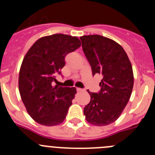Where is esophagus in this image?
I'll list each match as a JSON object with an SVG mask.
<instances>
[{
    "label": "esophagus",
    "instance_id": "obj_1",
    "mask_svg": "<svg viewBox=\"0 0 155 155\" xmlns=\"http://www.w3.org/2000/svg\"><path fill=\"white\" fill-rule=\"evenodd\" d=\"M76 90H77L78 92L84 91V89L83 88H80V87H77V88H76Z\"/></svg>",
    "mask_w": 155,
    "mask_h": 155
}]
</instances>
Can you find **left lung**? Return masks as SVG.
<instances>
[{
    "label": "left lung",
    "instance_id": "8db88e82",
    "mask_svg": "<svg viewBox=\"0 0 155 155\" xmlns=\"http://www.w3.org/2000/svg\"><path fill=\"white\" fill-rule=\"evenodd\" d=\"M80 40L93 76H103L99 92L87 90L91 101L84 108V115L93 125H108L118 119L130 97L132 66L124 48L114 40L101 35L83 36Z\"/></svg>",
    "mask_w": 155,
    "mask_h": 155
}]
</instances>
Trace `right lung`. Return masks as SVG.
Here are the masks:
<instances>
[{"instance_id":"right-lung-1","label":"right lung","mask_w":155,"mask_h":155,"mask_svg":"<svg viewBox=\"0 0 155 155\" xmlns=\"http://www.w3.org/2000/svg\"><path fill=\"white\" fill-rule=\"evenodd\" d=\"M76 37L62 34L42 37L23 59L18 88L31 118L40 124L54 126L63 122L75 97V87L53 85L56 75L65 65V57L80 47Z\"/></svg>"}]
</instances>
